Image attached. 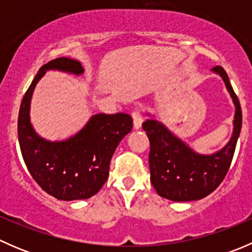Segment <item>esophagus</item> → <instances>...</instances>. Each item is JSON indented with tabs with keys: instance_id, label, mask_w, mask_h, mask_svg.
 I'll return each instance as SVG.
<instances>
[{
	"instance_id": "obj_1",
	"label": "esophagus",
	"mask_w": 252,
	"mask_h": 252,
	"mask_svg": "<svg viewBox=\"0 0 252 252\" xmlns=\"http://www.w3.org/2000/svg\"><path fill=\"white\" fill-rule=\"evenodd\" d=\"M131 117H133V126H134V129H140L141 128V124H142V116L141 113L139 111H134L133 113H131Z\"/></svg>"
}]
</instances>
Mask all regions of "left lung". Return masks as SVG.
Returning <instances> with one entry per match:
<instances>
[{
	"label": "left lung",
	"mask_w": 252,
	"mask_h": 252,
	"mask_svg": "<svg viewBox=\"0 0 252 252\" xmlns=\"http://www.w3.org/2000/svg\"><path fill=\"white\" fill-rule=\"evenodd\" d=\"M212 72L223 79L235 106L233 134L224 147L211 155L197 154L164 124L149 118L142 124L150 140V174L159 196L184 202L204 199L222 183L232 163L241 130V107L227 73L220 65ZM150 116V114H149Z\"/></svg>",
	"instance_id": "left-lung-1"
}]
</instances>
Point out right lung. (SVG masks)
<instances>
[{
    "instance_id": "add662e5",
    "label": "right lung",
    "mask_w": 252,
    "mask_h": 252,
    "mask_svg": "<svg viewBox=\"0 0 252 252\" xmlns=\"http://www.w3.org/2000/svg\"><path fill=\"white\" fill-rule=\"evenodd\" d=\"M47 70L80 75L81 63L61 57L40 68L23 97L18 116V138L27 168L42 190L63 201L94 196L105 184L110 162L122 139L130 133L133 119L126 113H98L67 140L41 138L30 123L32 93Z\"/></svg>"
}]
</instances>
